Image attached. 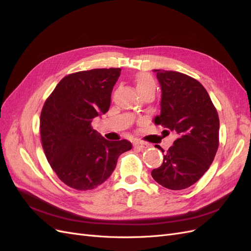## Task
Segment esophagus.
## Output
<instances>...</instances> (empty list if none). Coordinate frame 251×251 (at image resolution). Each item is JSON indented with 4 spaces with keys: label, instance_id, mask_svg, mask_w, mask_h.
<instances>
[{
    "label": "esophagus",
    "instance_id": "esophagus-1",
    "mask_svg": "<svg viewBox=\"0 0 251 251\" xmlns=\"http://www.w3.org/2000/svg\"><path fill=\"white\" fill-rule=\"evenodd\" d=\"M134 147H135V148H139V149H141V150H143V149H146V148L148 147V145L146 144V143H144V142L135 141V142H134Z\"/></svg>",
    "mask_w": 251,
    "mask_h": 251
}]
</instances>
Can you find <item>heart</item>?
<instances>
[{"label":"heart","instance_id":"obj_1","mask_svg":"<svg viewBox=\"0 0 251 251\" xmlns=\"http://www.w3.org/2000/svg\"><path fill=\"white\" fill-rule=\"evenodd\" d=\"M135 84H137L138 90H144L147 88H154V81L151 77V75H149L148 74H140L135 77Z\"/></svg>","mask_w":251,"mask_h":251}]
</instances>
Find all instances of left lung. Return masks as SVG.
Returning <instances> with one entry per match:
<instances>
[{
    "label": "left lung",
    "mask_w": 251,
    "mask_h": 251,
    "mask_svg": "<svg viewBox=\"0 0 251 251\" xmlns=\"http://www.w3.org/2000/svg\"><path fill=\"white\" fill-rule=\"evenodd\" d=\"M154 71L162 89L161 114L153 119L154 124L166 128V133L176 132L177 139L151 176L163 187L182 190L197 183L216 156L219 114L208 92L196 78L177 71Z\"/></svg>",
    "instance_id": "1"
}]
</instances>
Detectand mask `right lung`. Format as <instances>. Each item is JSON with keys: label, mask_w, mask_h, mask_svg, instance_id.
<instances>
[{"label": "right lung", "mask_w": 251, "mask_h": 251, "mask_svg": "<svg viewBox=\"0 0 251 251\" xmlns=\"http://www.w3.org/2000/svg\"><path fill=\"white\" fill-rule=\"evenodd\" d=\"M120 68L77 71L64 76L44 103L40 118L42 146L60 180L76 190L103 184L120 154L130 150L126 140L110 142L91 126L110 107Z\"/></svg>", "instance_id": "add662e5"}]
</instances>
